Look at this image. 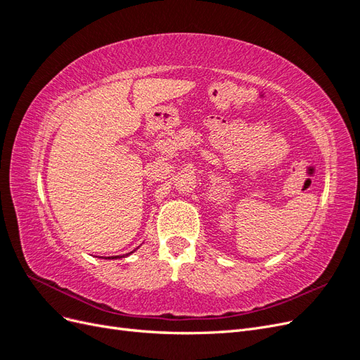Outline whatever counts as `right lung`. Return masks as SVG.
<instances>
[{
	"label": "right lung",
	"mask_w": 360,
	"mask_h": 360,
	"mask_svg": "<svg viewBox=\"0 0 360 360\" xmlns=\"http://www.w3.org/2000/svg\"><path fill=\"white\" fill-rule=\"evenodd\" d=\"M130 254H132V252H130ZM126 255H129V254H126ZM118 257H120V255H115V257H111V258L114 259V258H118Z\"/></svg>",
	"instance_id": "add662e5"
}]
</instances>
